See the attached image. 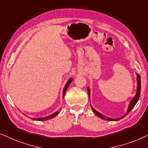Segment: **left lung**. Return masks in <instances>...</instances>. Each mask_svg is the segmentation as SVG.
Returning a JSON list of instances; mask_svg holds the SVG:
<instances>
[{
    "label": "left lung",
    "mask_w": 148,
    "mask_h": 148,
    "mask_svg": "<svg viewBox=\"0 0 148 148\" xmlns=\"http://www.w3.org/2000/svg\"><path fill=\"white\" fill-rule=\"evenodd\" d=\"M137 92H136V95L134 97V98L133 99H132V101H131V103H130L129 106V108H128V110H127V114L126 115H127L131 111V110L133 109L134 108V106H135V104L137 103V102L138 101V100L139 99V97H140V92H141V77L139 75V74H137ZM88 97H90V89L89 88H88ZM92 108V111H93L95 114L101 118L102 119H104V120H106V121H119V120H121L123 119L125 116H124L122 118H119V119H110V118H108V117H106L105 116H103V114H100L99 112H98L97 111H96L94 109V108Z\"/></svg>",
    "instance_id": "1"
}]
</instances>
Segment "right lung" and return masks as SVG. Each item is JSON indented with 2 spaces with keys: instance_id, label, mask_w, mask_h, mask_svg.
Listing matches in <instances>:
<instances>
[{
  "instance_id": "right-lung-1",
  "label": "right lung",
  "mask_w": 148,
  "mask_h": 148,
  "mask_svg": "<svg viewBox=\"0 0 148 148\" xmlns=\"http://www.w3.org/2000/svg\"><path fill=\"white\" fill-rule=\"evenodd\" d=\"M72 78H71V79L69 80V81L67 82V84H66V86H65L64 91H63V96H64V95H65V93H66V91L67 88H68V87L69 86V85H70V84L71 83V82H72ZM58 113H59V112H55L54 114H51V115L49 116L44 117V118H40V119H32L35 120V121H47V120L51 119H52V118L55 117V116H56L58 115Z\"/></svg>"
}]
</instances>
